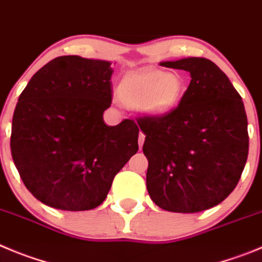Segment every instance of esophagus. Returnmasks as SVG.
I'll return each mask as SVG.
<instances>
[{"instance_id":"esophagus-1","label":"esophagus","mask_w":262,"mask_h":262,"mask_svg":"<svg viewBox=\"0 0 262 262\" xmlns=\"http://www.w3.org/2000/svg\"><path fill=\"white\" fill-rule=\"evenodd\" d=\"M143 142H145V134H143L142 132H141V133H139V138H138V145H139V148H142Z\"/></svg>"}]
</instances>
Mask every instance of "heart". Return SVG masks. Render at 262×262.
<instances>
[{
	"instance_id": "b5f03b06",
	"label": "heart",
	"mask_w": 262,
	"mask_h": 262,
	"mask_svg": "<svg viewBox=\"0 0 262 262\" xmlns=\"http://www.w3.org/2000/svg\"><path fill=\"white\" fill-rule=\"evenodd\" d=\"M183 92L185 80L180 73L150 70L124 76L117 98L128 108H141L148 116L160 117L177 107Z\"/></svg>"
}]
</instances>
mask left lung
Masks as SVG:
<instances>
[{
  "mask_svg": "<svg viewBox=\"0 0 262 262\" xmlns=\"http://www.w3.org/2000/svg\"><path fill=\"white\" fill-rule=\"evenodd\" d=\"M160 66L190 72L189 88L169 114L142 117L146 186L152 202L176 213L220 204L241 180L248 156L247 115L229 77L205 58Z\"/></svg>",
  "mask_w": 262,
  "mask_h": 262,
  "instance_id": "8db88e82",
  "label": "left lung"
}]
</instances>
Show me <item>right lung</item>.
<instances>
[{
	"label": "right lung",
	"instance_id": "obj_1",
	"mask_svg": "<svg viewBox=\"0 0 262 262\" xmlns=\"http://www.w3.org/2000/svg\"><path fill=\"white\" fill-rule=\"evenodd\" d=\"M111 62L64 55L38 70L21 92L10 147L36 199L62 211H90L106 199L115 176L138 151L132 120L110 126Z\"/></svg>",
	"mask_w": 262,
	"mask_h": 262
}]
</instances>
